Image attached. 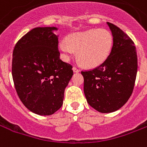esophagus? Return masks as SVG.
<instances>
[{"label":"esophagus","mask_w":147,"mask_h":147,"mask_svg":"<svg viewBox=\"0 0 147 147\" xmlns=\"http://www.w3.org/2000/svg\"><path fill=\"white\" fill-rule=\"evenodd\" d=\"M72 70H73L74 72H79L80 71V69L79 68H77V67H73Z\"/></svg>","instance_id":"obj_1"}]
</instances>
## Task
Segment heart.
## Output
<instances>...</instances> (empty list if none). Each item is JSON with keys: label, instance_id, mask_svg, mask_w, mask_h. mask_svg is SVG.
Here are the masks:
<instances>
[{"label": "heart", "instance_id": "obj_1", "mask_svg": "<svg viewBox=\"0 0 147 147\" xmlns=\"http://www.w3.org/2000/svg\"><path fill=\"white\" fill-rule=\"evenodd\" d=\"M112 47V35L104 29L74 32L58 44V49L65 61H68L76 51L80 63L89 68L102 65L110 56Z\"/></svg>", "mask_w": 147, "mask_h": 147}]
</instances>
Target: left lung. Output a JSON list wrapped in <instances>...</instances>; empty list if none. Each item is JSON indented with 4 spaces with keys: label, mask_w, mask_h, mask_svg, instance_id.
<instances>
[{
    "label": "left lung",
    "mask_w": 147,
    "mask_h": 147,
    "mask_svg": "<svg viewBox=\"0 0 147 147\" xmlns=\"http://www.w3.org/2000/svg\"><path fill=\"white\" fill-rule=\"evenodd\" d=\"M113 36L111 54L90 71H82L88 104L101 113L120 109L131 96L137 74V54L133 41L118 26L107 22Z\"/></svg>",
    "instance_id": "1"
}]
</instances>
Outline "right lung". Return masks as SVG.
<instances>
[{
	"label": "right lung",
	"instance_id": "1",
	"mask_svg": "<svg viewBox=\"0 0 147 147\" xmlns=\"http://www.w3.org/2000/svg\"><path fill=\"white\" fill-rule=\"evenodd\" d=\"M56 27H37L16 44L12 78L18 97L26 108L39 115H51L63 104L72 66L60 59Z\"/></svg>",
	"mask_w": 147,
	"mask_h": 147
}]
</instances>
